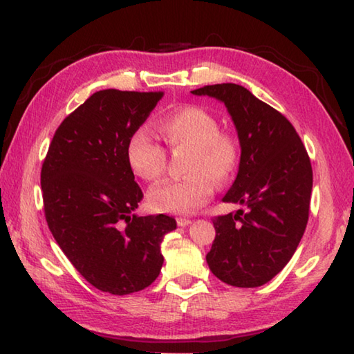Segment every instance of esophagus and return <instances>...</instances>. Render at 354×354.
Listing matches in <instances>:
<instances>
[{"mask_svg":"<svg viewBox=\"0 0 354 354\" xmlns=\"http://www.w3.org/2000/svg\"><path fill=\"white\" fill-rule=\"evenodd\" d=\"M191 224V219L188 218H177V225L178 227H187Z\"/></svg>","mask_w":354,"mask_h":354,"instance_id":"obj_1","label":"esophagus"}]
</instances>
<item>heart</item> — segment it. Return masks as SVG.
<instances>
[{"label": "heart", "instance_id": "1", "mask_svg": "<svg viewBox=\"0 0 354 354\" xmlns=\"http://www.w3.org/2000/svg\"><path fill=\"white\" fill-rule=\"evenodd\" d=\"M166 145L176 152H189L187 178L166 180L149 191L153 212L189 214L213 194V182L225 183L239 163V146L230 135L221 133L219 121L208 110L188 105L160 121ZM129 167L145 182H155L166 169V151L146 129L130 133L126 146Z\"/></svg>", "mask_w": 354, "mask_h": 354}]
</instances>
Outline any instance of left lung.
<instances>
[{
	"label": "left lung",
	"mask_w": 354,
	"mask_h": 354,
	"mask_svg": "<svg viewBox=\"0 0 354 354\" xmlns=\"http://www.w3.org/2000/svg\"><path fill=\"white\" fill-rule=\"evenodd\" d=\"M191 93L218 99L232 116L241 160L222 201L247 208L213 219L208 268L230 286H263L289 263L305 233L311 161L292 124L244 86L216 84Z\"/></svg>",
	"instance_id": "left-lung-1"
}]
</instances>
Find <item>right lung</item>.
I'll list each match as a JSON object with an SVG mask.
<instances>
[{
	"label": "right lung",
	"instance_id": "1",
	"mask_svg": "<svg viewBox=\"0 0 354 354\" xmlns=\"http://www.w3.org/2000/svg\"><path fill=\"white\" fill-rule=\"evenodd\" d=\"M161 97V91H96L62 121L43 161L49 230L102 292L126 295L152 284L163 266L161 241L177 228L166 214H135L142 193L126 158L130 133Z\"/></svg>",
	"mask_w": 354,
	"mask_h": 354
}]
</instances>
